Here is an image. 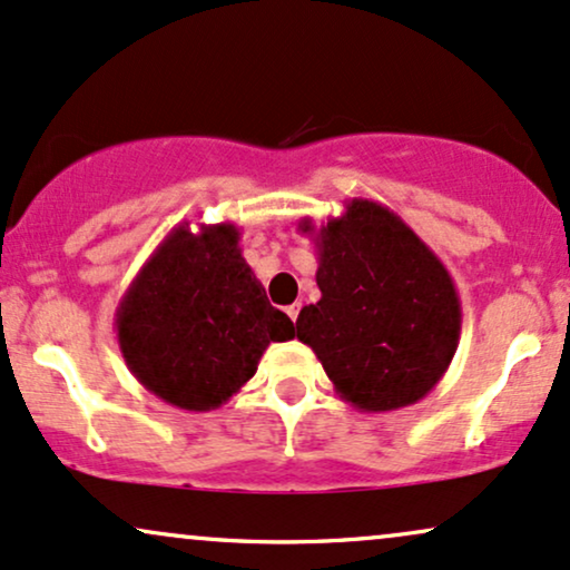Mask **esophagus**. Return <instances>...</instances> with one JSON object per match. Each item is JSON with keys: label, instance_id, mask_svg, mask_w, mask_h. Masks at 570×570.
Returning <instances> with one entry per match:
<instances>
[{"label": "esophagus", "instance_id": "esophagus-1", "mask_svg": "<svg viewBox=\"0 0 570 570\" xmlns=\"http://www.w3.org/2000/svg\"><path fill=\"white\" fill-rule=\"evenodd\" d=\"M298 312H301V304H293V306H287V317H291L293 322L298 320Z\"/></svg>", "mask_w": 570, "mask_h": 570}]
</instances>
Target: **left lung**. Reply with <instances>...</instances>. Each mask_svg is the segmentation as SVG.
<instances>
[{"mask_svg":"<svg viewBox=\"0 0 570 570\" xmlns=\"http://www.w3.org/2000/svg\"><path fill=\"white\" fill-rule=\"evenodd\" d=\"M322 298L301 308L298 341L317 354L343 402L393 412L428 396L460 343L452 274L402 216L367 198L317 229Z\"/></svg>","mask_w":570,"mask_h":570,"instance_id":"8db88e82","label":"left lung"}]
</instances>
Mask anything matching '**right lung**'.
Listing matches in <instances>:
<instances>
[{
	"label": "right lung",
	"instance_id": "1",
	"mask_svg": "<svg viewBox=\"0 0 570 570\" xmlns=\"http://www.w3.org/2000/svg\"><path fill=\"white\" fill-rule=\"evenodd\" d=\"M235 224H179L116 308L126 367L166 404L208 412L256 375L269 343L296 338L240 250Z\"/></svg>",
	"mask_w": 570,
	"mask_h": 570
}]
</instances>
